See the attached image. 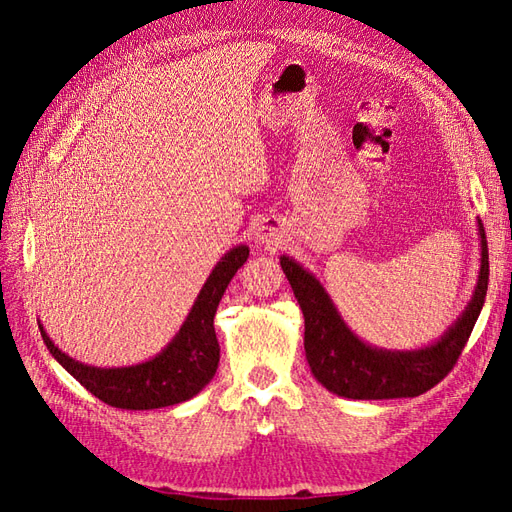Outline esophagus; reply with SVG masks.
Masks as SVG:
<instances>
[{"instance_id": "esophagus-1", "label": "esophagus", "mask_w": 512, "mask_h": 512, "mask_svg": "<svg viewBox=\"0 0 512 512\" xmlns=\"http://www.w3.org/2000/svg\"><path fill=\"white\" fill-rule=\"evenodd\" d=\"M256 241L267 247V250H277L284 243V228L280 220L267 218L256 228Z\"/></svg>"}]
</instances>
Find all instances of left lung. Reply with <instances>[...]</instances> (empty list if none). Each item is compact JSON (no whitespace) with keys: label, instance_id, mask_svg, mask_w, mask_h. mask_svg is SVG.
I'll return each mask as SVG.
<instances>
[{"label":"left lung","instance_id":"obj_1","mask_svg":"<svg viewBox=\"0 0 512 512\" xmlns=\"http://www.w3.org/2000/svg\"><path fill=\"white\" fill-rule=\"evenodd\" d=\"M480 235V271L468 303L453 327L421 350H382L361 342L339 316L327 290L297 260L280 258V265L305 318V356L316 380L331 393L348 399L416 397L448 376L478 320L489 284V250L483 222Z\"/></svg>","mask_w":512,"mask_h":512}]
</instances>
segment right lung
<instances>
[{"instance_id": "1", "label": "right lung", "mask_w": 512, "mask_h": 512, "mask_svg": "<svg viewBox=\"0 0 512 512\" xmlns=\"http://www.w3.org/2000/svg\"><path fill=\"white\" fill-rule=\"evenodd\" d=\"M250 256V247L237 245L222 256L196 297L188 318L160 354L130 367H94L61 352L40 327L49 352L70 376L104 404L121 410H153L192 399L209 384L220 363V344L213 318L235 273Z\"/></svg>"}]
</instances>
